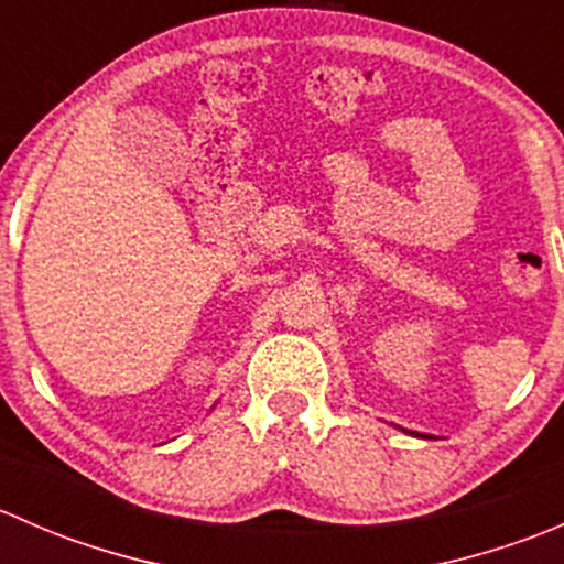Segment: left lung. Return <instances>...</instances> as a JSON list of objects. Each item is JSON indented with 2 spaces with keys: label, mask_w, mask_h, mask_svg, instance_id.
Listing matches in <instances>:
<instances>
[{
  "label": "left lung",
  "mask_w": 564,
  "mask_h": 564,
  "mask_svg": "<svg viewBox=\"0 0 564 564\" xmlns=\"http://www.w3.org/2000/svg\"><path fill=\"white\" fill-rule=\"evenodd\" d=\"M420 436H423V434H420Z\"/></svg>",
  "instance_id": "left-lung-1"
}]
</instances>
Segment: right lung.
<instances>
[{
    "mask_svg": "<svg viewBox=\"0 0 564 564\" xmlns=\"http://www.w3.org/2000/svg\"><path fill=\"white\" fill-rule=\"evenodd\" d=\"M213 409H215V406H213Z\"/></svg>",
    "mask_w": 564,
    "mask_h": 564,
    "instance_id": "add662e5",
    "label": "right lung"
}]
</instances>
